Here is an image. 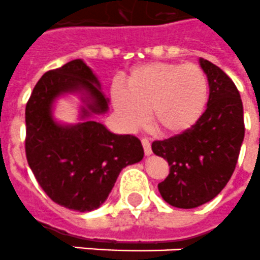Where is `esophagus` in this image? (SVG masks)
I'll return each mask as SVG.
<instances>
[{"label":"esophagus","instance_id":"34e87169","mask_svg":"<svg viewBox=\"0 0 260 260\" xmlns=\"http://www.w3.org/2000/svg\"><path fill=\"white\" fill-rule=\"evenodd\" d=\"M141 144H143V148H144V153L149 156L152 153V148H150V141L148 139H143L141 140Z\"/></svg>","mask_w":260,"mask_h":260}]
</instances>
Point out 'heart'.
<instances>
[{"mask_svg":"<svg viewBox=\"0 0 260 260\" xmlns=\"http://www.w3.org/2000/svg\"><path fill=\"white\" fill-rule=\"evenodd\" d=\"M125 84H113L112 102L129 129L145 121L148 108L158 134L177 136L193 128L208 106V76L191 63H148L132 70Z\"/></svg>","mask_w":260,"mask_h":260,"instance_id":"heart-1","label":"heart"}]
</instances>
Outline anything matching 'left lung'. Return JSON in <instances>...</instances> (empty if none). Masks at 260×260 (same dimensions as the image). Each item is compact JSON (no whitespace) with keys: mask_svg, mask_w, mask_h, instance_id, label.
I'll list each match as a JSON object with an SVG mask.
<instances>
[{"mask_svg":"<svg viewBox=\"0 0 260 260\" xmlns=\"http://www.w3.org/2000/svg\"><path fill=\"white\" fill-rule=\"evenodd\" d=\"M208 76V108L185 134L152 143V150L169 164L158 184L165 202L193 209L211 201L234 173L245 137L243 106L234 82L221 69L201 58Z\"/></svg>","mask_w":260,"mask_h":260,"instance_id":"left-lung-1","label":"left lung"}]
</instances>
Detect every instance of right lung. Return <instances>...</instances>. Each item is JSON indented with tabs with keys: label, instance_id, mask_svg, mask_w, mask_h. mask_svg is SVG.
I'll return each instance as SVG.
<instances>
[{
	"label": "right lung",
	"instance_id": "add662e5",
	"mask_svg": "<svg viewBox=\"0 0 260 260\" xmlns=\"http://www.w3.org/2000/svg\"><path fill=\"white\" fill-rule=\"evenodd\" d=\"M70 92L83 95L82 119L108 110L99 80L82 59L50 70L26 104L25 150L45 193L55 204L84 213L103 204L121 169L143 160L144 149L136 136L115 135L95 120L75 125L56 123L52 103Z\"/></svg>",
	"mask_w": 260,
	"mask_h": 260
}]
</instances>
